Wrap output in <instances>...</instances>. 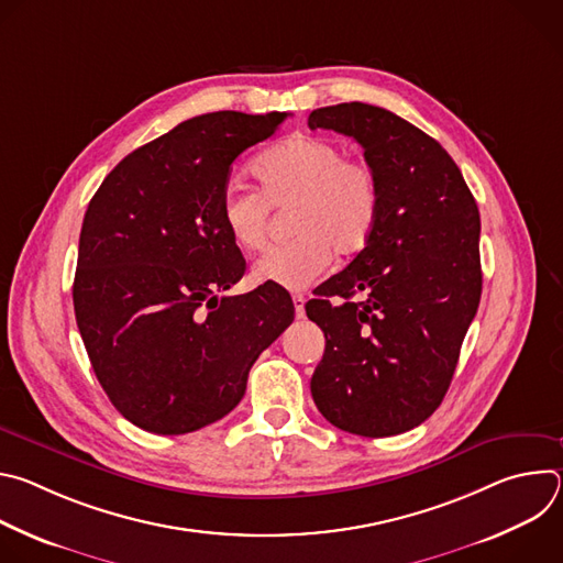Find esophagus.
<instances>
[{
  "instance_id": "1",
  "label": "esophagus",
  "mask_w": 563,
  "mask_h": 563,
  "mask_svg": "<svg viewBox=\"0 0 563 563\" xmlns=\"http://www.w3.org/2000/svg\"><path fill=\"white\" fill-rule=\"evenodd\" d=\"M291 302H294L296 316L302 318V316H305V296H302V294H294V296H291Z\"/></svg>"
}]
</instances>
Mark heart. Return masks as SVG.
<instances>
[{"instance_id": "b5f03b06", "label": "heart", "mask_w": 563, "mask_h": 563, "mask_svg": "<svg viewBox=\"0 0 563 563\" xmlns=\"http://www.w3.org/2000/svg\"><path fill=\"white\" fill-rule=\"evenodd\" d=\"M261 191L229 185L220 198V220L233 245L256 252L265 245L272 207L291 205L287 222L296 233L272 245L254 263V278L285 289H305L332 261L365 250L378 224V176L363 157L323 135H294L254 165Z\"/></svg>"}]
</instances>
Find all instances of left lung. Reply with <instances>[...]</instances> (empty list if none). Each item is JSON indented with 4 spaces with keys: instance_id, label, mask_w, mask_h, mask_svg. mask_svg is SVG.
Instances as JSON below:
<instances>
[{
    "instance_id": "obj_1",
    "label": "left lung",
    "mask_w": 563,
    "mask_h": 563,
    "mask_svg": "<svg viewBox=\"0 0 563 563\" xmlns=\"http://www.w3.org/2000/svg\"><path fill=\"white\" fill-rule=\"evenodd\" d=\"M307 124L354 137L380 187L369 243L305 305L328 341L313 404L358 437L408 432L441 406L478 307V209L448 151L391 111L345 102Z\"/></svg>"
}]
</instances>
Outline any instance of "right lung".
Masks as SVG:
<instances>
[{
    "mask_svg": "<svg viewBox=\"0 0 563 563\" xmlns=\"http://www.w3.org/2000/svg\"><path fill=\"white\" fill-rule=\"evenodd\" d=\"M285 118H191L129 153L89 202L75 320L111 404L146 432L187 434L229 415L261 352L291 325L280 285L218 296L245 274L220 220L229 169Z\"/></svg>",
    "mask_w": 563,
    "mask_h": 563,
    "instance_id": "add662e5",
    "label": "right lung"
}]
</instances>
